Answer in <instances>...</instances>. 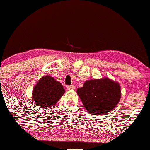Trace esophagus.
Listing matches in <instances>:
<instances>
[{"instance_id":"esophagus-1","label":"esophagus","mask_w":150,"mask_h":150,"mask_svg":"<svg viewBox=\"0 0 150 150\" xmlns=\"http://www.w3.org/2000/svg\"><path fill=\"white\" fill-rule=\"evenodd\" d=\"M75 88V85H70V86H67V89H68V90H74Z\"/></svg>"}]
</instances>
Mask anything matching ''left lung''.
Instances as JSON below:
<instances>
[{
  "instance_id": "obj_1",
  "label": "left lung",
  "mask_w": 150,
  "mask_h": 150,
  "mask_svg": "<svg viewBox=\"0 0 150 150\" xmlns=\"http://www.w3.org/2000/svg\"><path fill=\"white\" fill-rule=\"evenodd\" d=\"M77 93L90 114L100 115L112 111L121 97V86L107 77L86 81Z\"/></svg>"
}]
</instances>
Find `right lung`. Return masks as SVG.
<instances>
[{"instance_id":"add662e5","label":"right lung","mask_w":150,"mask_h":150,"mask_svg":"<svg viewBox=\"0 0 150 150\" xmlns=\"http://www.w3.org/2000/svg\"><path fill=\"white\" fill-rule=\"evenodd\" d=\"M65 92L64 86L53 77L43 76L35 85L33 100L43 109L51 108L61 99Z\"/></svg>"}]
</instances>
